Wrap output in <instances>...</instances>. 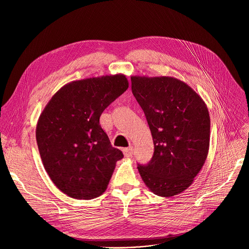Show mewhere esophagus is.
Returning <instances> with one entry per match:
<instances>
[{
  "label": "esophagus",
  "mask_w": 249,
  "mask_h": 249,
  "mask_svg": "<svg viewBox=\"0 0 249 249\" xmlns=\"http://www.w3.org/2000/svg\"><path fill=\"white\" fill-rule=\"evenodd\" d=\"M123 153H124V155L126 156V158H131L132 154H133V147L130 146V147L124 148L123 149Z\"/></svg>",
  "instance_id": "obj_1"
}]
</instances>
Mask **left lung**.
<instances>
[{
  "label": "left lung",
  "mask_w": 249,
  "mask_h": 249,
  "mask_svg": "<svg viewBox=\"0 0 249 249\" xmlns=\"http://www.w3.org/2000/svg\"><path fill=\"white\" fill-rule=\"evenodd\" d=\"M132 93L145 114L154 152L138 172L155 195L187 190L202 169L210 145V116L203 99L173 76H131Z\"/></svg>",
  "instance_id": "8db88e82"
}]
</instances>
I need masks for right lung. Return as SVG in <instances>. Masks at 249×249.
<instances>
[{
  "mask_svg": "<svg viewBox=\"0 0 249 249\" xmlns=\"http://www.w3.org/2000/svg\"><path fill=\"white\" fill-rule=\"evenodd\" d=\"M124 74L73 81L52 96L36 126L46 173L69 197L90 200L107 190L121 150L100 125L104 110L128 89Z\"/></svg>",
  "mask_w": 249,
  "mask_h": 249,
  "instance_id": "right-lung-1",
  "label": "right lung"
}]
</instances>
